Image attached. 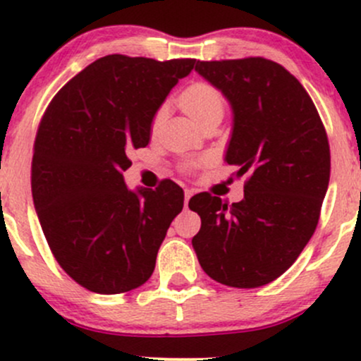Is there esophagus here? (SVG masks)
<instances>
[{"instance_id":"1","label":"esophagus","mask_w":361,"mask_h":361,"mask_svg":"<svg viewBox=\"0 0 361 361\" xmlns=\"http://www.w3.org/2000/svg\"><path fill=\"white\" fill-rule=\"evenodd\" d=\"M192 195H193L192 190H186V192H185V207L188 205V202H190V198H192Z\"/></svg>"}]
</instances>
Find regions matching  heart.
<instances>
[{"label": "heart", "instance_id": "1", "mask_svg": "<svg viewBox=\"0 0 361 361\" xmlns=\"http://www.w3.org/2000/svg\"><path fill=\"white\" fill-rule=\"evenodd\" d=\"M180 105L186 114L192 117L198 126H204L209 120L224 117V111H226V98H224L222 91L215 88L214 85L205 81H198L190 85L188 88L183 90V93L180 94ZM168 103L157 106L151 118V132L156 134L159 130L161 126L164 123V120L168 118ZM192 166V164H190Z\"/></svg>", "mask_w": 361, "mask_h": 361}]
</instances>
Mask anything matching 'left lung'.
Instances as JSON below:
<instances>
[{
  "label": "left lung",
  "mask_w": 361,
  "mask_h": 361,
  "mask_svg": "<svg viewBox=\"0 0 361 361\" xmlns=\"http://www.w3.org/2000/svg\"><path fill=\"white\" fill-rule=\"evenodd\" d=\"M195 71L231 103L226 163L247 180L233 205L207 192L190 198L202 219L193 250L219 283L263 287L295 263L317 227L331 173L326 128L299 80L270 59L198 61Z\"/></svg>",
  "instance_id": "obj_1"
}]
</instances>
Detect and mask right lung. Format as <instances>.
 <instances>
[{"label": "right lung", "instance_id": "right-lung-1", "mask_svg": "<svg viewBox=\"0 0 361 361\" xmlns=\"http://www.w3.org/2000/svg\"><path fill=\"white\" fill-rule=\"evenodd\" d=\"M195 59L111 54L49 103L37 130L32 195L54 258L81 287L123 293L146 283L183 190L163 180L132 192L127 154L151 140V118Z\"/></svg>", "mask_w": 361, "mask_h": 361}]
</instances>
